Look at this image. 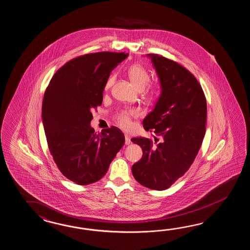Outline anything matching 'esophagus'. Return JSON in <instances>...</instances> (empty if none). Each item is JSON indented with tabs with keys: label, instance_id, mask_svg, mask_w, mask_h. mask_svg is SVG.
<instances>
[{
	"label": "esophagus",
	"instance_id": "1",
	"mask_svg": "<svg viewBox=\"0 0 250 250\" xmlns=\"http://www.w3.org/2000/svg\"><path fill=\"white\" fill-rule=\"evenodd\" d=\"M125 145H130V144H131V138H130V136H129L128 134H125Z\"/></svg>",
	"mask_w": 250,
	"mask_h": 250
}]
</instances>
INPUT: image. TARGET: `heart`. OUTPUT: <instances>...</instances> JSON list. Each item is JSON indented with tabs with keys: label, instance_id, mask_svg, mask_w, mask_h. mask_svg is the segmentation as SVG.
<instances>
[{
	"label": "heart",
	"instance_id": "obj_1",
	"mask_svg": "<svg viewBox=\"0 0 250 250\" xmlns=\"http://www.w3.org/2000/svg\"><path fill=\"white\" fill-rule=\"evenodd\" d=\"M128 76L130 78L134 88L139 91L144 90L150 81V72H148V70L143 64H140V63L133 64L128 69ZM114 81H115L114 75L108 78L105 83V89L110 88L112 84L114 83ZM156 94H157V90L155 88H150L145 92V99L147 100H152L155 99ZM132 116H136V113L134 111L122 112L117 117V122L123 128H129L131 125L130 117Z\"/></svg>",
	"mask_w": 250,
	"mask_h": 250
}]
</instances>
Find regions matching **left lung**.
Returning <instances> with one entry per match:
<instances>
[{
  "instance_id": "8db88e82",
  "label": "left lung",
  "mask_w": 250,
  "mask_h": 250,
  "mask_svg": "<svg viewBox=\"0 0 250 250\" xmlns=\"http://www.w3.org/2000/svg\"><path fill=\"white\" fill-rule=\"evenodd\" d=\"M161 92L143 124L155 133V143L145 137L131 139L141 146L142 159L133 164V177L145 188L162 191L188 171L206 134L207 105L202 87L182 65L148 54Z\"/></svg>"
}]
</instances>
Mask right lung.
<instances>
[{
  "label": "right lung",
  "instance_id": "add662e5",
  "mask_svg": "<svg viewBox=\"0 0 250 250\" xmlns=\"http://www.w3.org/2000/svg\"><path fill=\"white\" fill-rule=\"evenodd\" d=\"M127 56L100 52L74 58L56 72L44 92L42 121L51 154L62 175L78 185L103 178L125 145L119 128L97 135L90 121L110 72Z\"/></svg>",
  "mask_w": 250,
  "mask_h": 250
}]
</instances>
